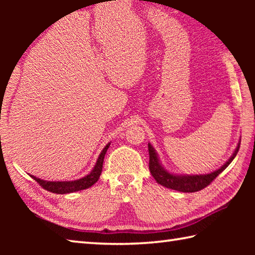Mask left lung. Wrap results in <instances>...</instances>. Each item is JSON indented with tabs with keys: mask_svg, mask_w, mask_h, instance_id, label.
<instances>
[{
	"mask_svg": "<svg viewBox=\"0 0 255 255\" xmlns=\"http://www.w3.org/2000/svg\"><path fill=\"white\" fill-rule=\"evenodd\" d=\"M240 149V145L237 146L234 154L232 157L224 164V165L218 169L217 171L211 172L209 174L205 175H174L171 174L169 172L165 171L161 166L158 162L157 155L155 149L152 147V145L148 144V153H149V171L153 178L156 180L158 184L163 185V187L169 188L172 190H176V191L181 192H197L200 190L205 189L206 187L213 182V181L217 178V176L222 173V172L230 165L233 159L236 156L237 152Z\"/></svg>",
	"mask_w": 255,
	"mask_h": 255,
	"instance_id": "1",
	"label": "left lung"
}]
</instances>
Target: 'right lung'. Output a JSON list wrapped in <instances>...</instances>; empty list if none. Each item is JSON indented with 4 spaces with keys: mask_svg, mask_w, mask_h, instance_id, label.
<instances>
[{
    "mask_svg": "<svg viewBox=\"0 0 255 255\" xmlns=\"http://www.w3.org/2000/svg\"><path fill=\"white\" fill-rule=\"evenodd\" d=\"M110 144H108L99 156L96 166L93 167L92 172L88 174L84 178L75 180V181H58V182H51V181H44L36 178V176L30 175L33 180H36L38 184L40 187L44 188L45 190L53 193H57V195H65V193H71L75 191H80V190L88 189L97 182L100 178L101 172H102V165H103V159H105V155L107 153V149L109 148Z\"/></svg>",
    "mask_w": 255,
    "mask_h": 255,
    "instance_id": "add662e5",
    "label": "right lung"
}]
</instances>
